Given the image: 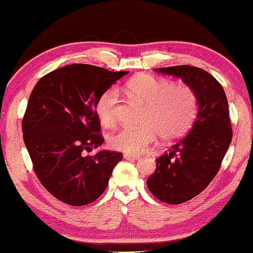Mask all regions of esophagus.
I'll return each instance as SVG.
<instances>
[{
  "label": "esophagus",
  "mask_w": 253,
  "mask_h": 253,
  "mask_svg": "<svg viewBox=\"0 0 253 253\" xmlns=\"http://www.w3.org/2000/svg\"><path fill=\"white\" fill-rule=\"evenodd\" d=\"M124 158H126V160H130V161H137V160H140V156H136V155H129V153H126V155H124Z\"/></svg>",
  "instance_id": "esophagus-1"
}]
</instances>
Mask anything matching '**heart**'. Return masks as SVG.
Returning a JSON list of instances; mask_svg holds the SVG:
<instances>
[{
	"instance_id": "1",
	"label": "heart",
	"mask_w": 253,
	"mask_h": 253,
	"mask_svg": "<svg viewBox=\"0 0 253 253\" xmlns=\"http://www.w3.org/2000/svg\"><path fill=\"white\" fill-rule=\"evenodd\" d=\"M124 91L145 106L139 127H123L109 136V146L121 152L139 155L160 139L175 141L194 124L199 112V98L192 87L175 85L166 79L140 75L127 82ZM119 92L116 87L103 91L97 98L95 112L103 126L117 124Z\"/></svg>"
}]
</instances>
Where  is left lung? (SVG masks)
Listing matches in <instances>:
<instances>
[{"instance_id":"8db88e82","label":"left lung","mask_w":253,"mask_h":253,"mask_svg":"<svg viewBox=\"0 0 253 253\" xmlns=\"http://www.w3.org/2000/svg\"><path fill=\"white\" fill-rule=\"evenodd\" d=\"M155 70L180 78L199 98L194 126L169 152L156 160V170L146 181L156 199L180 205L201 194L222 166L233 137L228 100L219 82L204 69L174 66Z\"/></svg>"}]
</instances>
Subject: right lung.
<instances>
[{"label":"right lung","instance_id":"right-lung-1","mask_svg":"<svg viewBox=\"0 0 253 253\" xmlns=\"http://www.w3.org/2000/svg\"><path fill=\"white\" fill-rule=\"evenodd\" d=\"M91 64H69L43 75L34 87L22 121L24 144L42 186L59 201L85 206L102 195L121 152L103 142L95 105L101 93L126 75Z\"/></svg>","mask_w":253,"mask_h":253}]
</instances>
